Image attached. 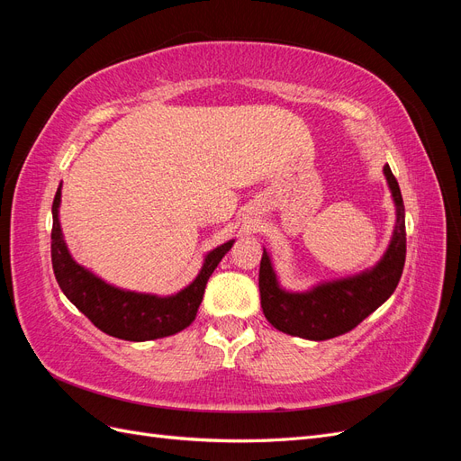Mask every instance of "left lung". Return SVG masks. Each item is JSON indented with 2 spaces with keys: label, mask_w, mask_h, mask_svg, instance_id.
I'll return each mask as SVG.
<instances>
[{
  "label": "left lung",
  "mask_w": 461,
  "mask_h": 461,
  "mask_svg": "<svg viewBox=\"0 0 461 461\" xmlns=\"http://www.w3.org/2000/svg\"><path fill=\"white\" fill-rule=\"evenodd\" d=\"M384 176L396 203V229L384 258L371 271L296 294L278 286L271 259L263 249L259 296L263 313L275 329L308 340L340 337L356 329L396 290L406 263V212L398 180L388 165Z\"/></svg>",
  "instance_id": "8db88e82"
}]
</instances>
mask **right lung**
<instances>
[{
    "label": "right lung",
    "instance_id": "obj_1",
    "mask_svg": "<svg viewBox=\"0 0 461 461\" xmlns=\"http://www.w3.org/2000/svg\"><path fill=\"white\" fill-rule=\"evenodd\" d=\"M61 186L55 192L51 213V265L63 294L85 313L92 323L109 337L144 342L153 339L171 337L186 329L196 319L198 308L203 300L205 285L215 271L232 240L215 248L205 256L200 275L185 290L175 296H151L127 292L104 283L71 258L65 246L59 225Z\"/></svg>",
    "mask_w": 461,
    "mask_h": 461
}]
</instances>
